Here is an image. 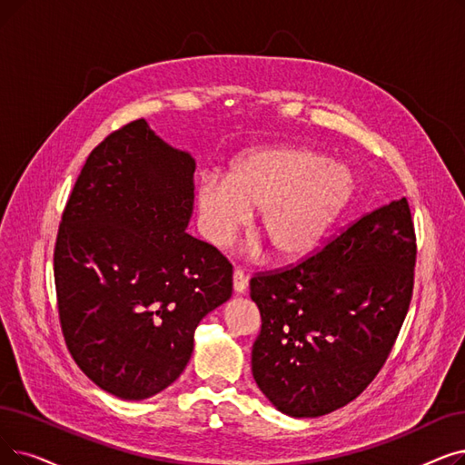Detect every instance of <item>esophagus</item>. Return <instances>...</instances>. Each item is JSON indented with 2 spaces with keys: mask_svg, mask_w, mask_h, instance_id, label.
<instances>
[{
  "mask_svg": "<svg viewBox=\"0 0 465 465\" xmlns=\"http://www.w3.org/2000/svg\"><path fill=\"white\" fill-rule=\"evenodd\" d=\"M247 282H249L247 273L241 270V268H235L233 270V291L237 294H243L247 291Z\"/></svg>",
  "mask_w": 465,
  "mask_h": 465,
  "instance_id": "esophagus-1",
  "label": "esophagus"
}]
</instances>
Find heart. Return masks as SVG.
<instances>
[{
  "instance_id": "1",
  "label": "heart",
  "mask_w": 465,
  "mask_h": 465,
  "mask_svg": "<svg viewBox=\"0 0 465 465\" xmlns=\"http://www.w3.org/2000/svg\"><path fill=\"white\" fill-rule=\"evenodd\" d=\"M355 190L351 171L310 148L270 146L239 155L228 176L205 174L197 184L201 230L224 247L262 211L260 235L279 262L313 254Z\"/></svg>"
}]
</instances>
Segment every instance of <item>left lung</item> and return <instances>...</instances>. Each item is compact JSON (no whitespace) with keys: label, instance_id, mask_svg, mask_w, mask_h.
<instances>
[{"label":"left lung","instance_id":"8db88e82","mask_svg":"<svg viewBox=\"0 0 465 465\" xmlns=\"http://www.w3.org/2000/svg\"><path fill=\"white\" fill-rule=\"evenodd\" d=\"M414 264L416 233L402 197L296 266L251 279L262 317L252 376L277 411L317 418L367 390L407 317Z\"/></svg>","mask_w":465,"mask_h":465}]
</instances>
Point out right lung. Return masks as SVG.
<instances>
[{"label":"right lung","instance_id":"add662e5","mask_svg":"<svg viewBox=\"0 0 465 465\" xmlns=\"http://www.w3.org/2000/svg\"><path fill=\"white\" fill-rule=\"evenodd\" d=\"M195 161L144 119L87 157L54 245L58 319L100 390L143 401L183 374L193 332L232 296V264L192 237Z\"/></svg>","mask_w":465,"mask_h":465}]
</instances>
